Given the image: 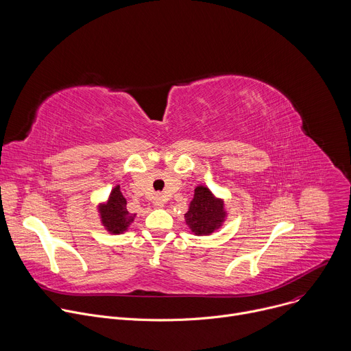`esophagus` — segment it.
<instances>
[{
  "label": "esophagus",
  "mask_w": 351,
  "mask_h": 351,
  "mask_svg": "<svg viewBox=\"0 0 351 351\" xmlns=\"http://www.w3.org/2000/svg\"><path fill=\"white\" fill-rule=\"evenodd\" d=\"M154 206L156 207H158V208H161V207H164V204H165V197L164 195H161V194H157L156 197H154Z\"/></svg>",
  "instance_id": "esophagus-1"
}]
</instances>
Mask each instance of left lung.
Returning a JSON list of instances; mask_svg holds the SVG:
<instances>
[{
  "mask_svg": "<svg viewBox=\"0 0 351 351\" xmlns=\"http://www.w3.org/2000/svg\"><path fill=\"white\" fill-rule=\"evenodd\" d=\"M226 218L222 198H217L207 186H197L184 214L186 225L195 236H208L218 230Z\"/></svg>",
  "mask_w": 351,
  "mask_h": 351,
  "instance_id": "obj_1",
  "label": "left lung"
}]
</instances>
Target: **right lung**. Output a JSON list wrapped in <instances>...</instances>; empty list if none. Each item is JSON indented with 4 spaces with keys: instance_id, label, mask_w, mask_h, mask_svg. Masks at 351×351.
I'll use <instances>...</instances> for the list:
<instances>
[{
    "instance_id": "add662e5",
    "label": "right lung",
    "mask_w": 351,
    "mask_h": 351,
    "mask_svg": "<svg viewBox=\"0 0 351 351\" xmlns=\"http://www.w3.org/2000/svg\"><path fill=\"white\" fill-rule=\"evenodd\" d=\"M126 198L118 184L111 190L107 202L98 206L99 218H101V223L107 232L112 234L123 233L134 221L136 214H130L126 210Z\"/></svg>"
}]
</instances>
